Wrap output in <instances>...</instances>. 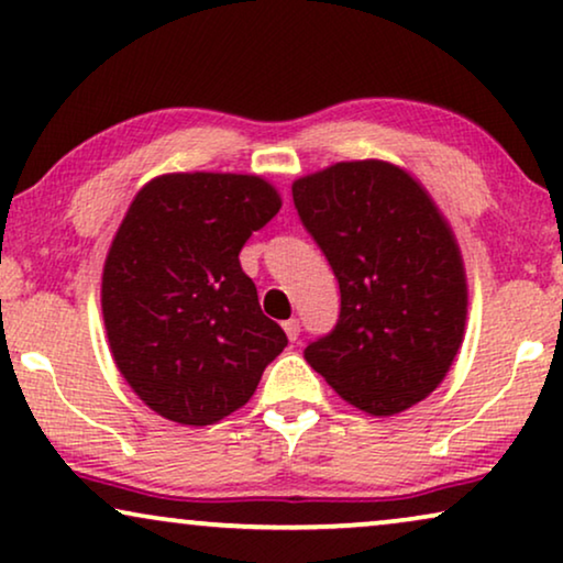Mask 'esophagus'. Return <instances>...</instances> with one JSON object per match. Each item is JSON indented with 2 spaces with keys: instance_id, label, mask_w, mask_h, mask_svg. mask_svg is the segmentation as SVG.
<instances>
[{
  "instance_id": "obj_1",
  "label": "esophagus",
  "mask_w": 563,
  "mask_h": 563,
  "mask_svg": "<svg viewBox=\"0 0 563 563\" xmlns=\"http://www.w3.org/2000/svg\"><path fill=\"white\" fill-rule=\"evenodd\" d=\"M284 333H287L289 341H297V338H299V320L291 318V320L284 322Z\"/></svg>"
}]
</instances>
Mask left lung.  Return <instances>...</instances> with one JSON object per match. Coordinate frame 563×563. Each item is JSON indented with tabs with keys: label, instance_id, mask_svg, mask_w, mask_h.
<instances>
[{
	"label": "left lung",
	"instance_id": "1",
	"mask_svg": "<svg viewBox=\"0 0 563 563\" xmlns=\"http://www.w3.org/2000/svg\"><path fill=\"white\" fill-rule=\"evenodd\" d=\"M291 197L341 287V318L305 358L374 418L410 410L445 379L464 343V256L428 189L382 158L338 161Z\"/></svg>",
	"mask_w": 563,
	"mask_h": 563
}]
</instances>
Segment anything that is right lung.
Wrapping results in <instances>:
<instances>
[{
  "instance_id": "add662e5",
  "label": "right lung",
  "mask_w": 563,
  "mask_h": 563,
  "mask_svg": "<svg viewBox=\"0 0 563 563\" xmlns=\"http://www.w3.org/2000/svg\"><path fill=\"white\" fill-rule=\"evenodd\" d=\"M256 174L174 172L137 189L102 268V318L130 389L179 426L241 410L287 335L238 253L279 212Z\"/></svg>"
}]
</instances>
